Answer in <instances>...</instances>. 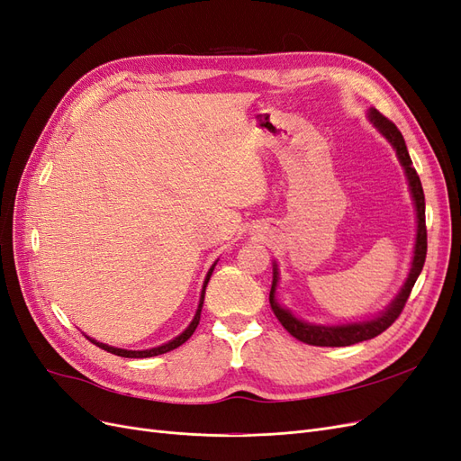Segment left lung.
I'll return each instance as SVG.
<instances>
[{
	"mask_svg": "<svg viewBox=\"0 0 461 461\" xmlns=\"http://www.w3.org/2000/svg\"><path fill=\"white\" fill-rule=\"evenodd\" d=\"M369 121L375 124L376 131H379L386 140L393 144L396 149V156L406 171L408 176V185L411 198L415 203V212H417V236H415V249H413V259H411V269L410 275L403 283L402 290L398 292V296L390 302L386 310H383L379 315L369 319V321H359V323H346V325H313V323H305V321L296 319L288 310H285L281 303L275 300V290L278 283V271L276 265H273V285H271V294H269V303L271 310L276 315V319L281 321V325L292 334V337L298 339L300 342L312 344V346H330V348H339V346H352L357 342H364L369 339L379 337L383 330H386L390 325L394 323L398 315L402 313L403 305H406L411 288L420 276L425 258H427V227H425V194L420 175L415 173L411 167V158L408 153L406 142H403L402 132L396 129V124L393 121H388L383 113H379L376 109H369Z\"/></svg>",
	"mask_w": 461,
	"mask_h": 461,
	"instance_id": "left-lung-1",
	"label": "left lung"
}]
</instances>
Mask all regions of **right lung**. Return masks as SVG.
I'll return each instance as SVG.
<instances>
[{
	"instance_id": "add662e5",
	"label": "right lung",
	"mask_w": 461,
	"mask_h": 461,
	"mask_svg": "<svg viewBox=\"0 0 461 461\" xmlns=\"http://www.w3.org/2000/svg\"><path fill=\"white\" fill-rule=\"evenodd\" d=\"M213 269H215V263L212 265V269L207 271V276H205V281H203V288H202V296H200V303H198V310H196V315H194V319H192V323L186 327V330L185 332H180L176 339H173V340H169L167 344H163V346H158V348H151V350H122V348H113V346H107V344H102V342H97V340H94V339H90V337H86L90 342H94L95 346H100L102 350H105V352H111V354H115V356H121V357H153V356H159V354H167V352H171V350H175V348H178L180 344H185L192 334H194V330H196V327H198V323H200V313H202V305H203V296H205V286H207V283H209V276H212V273H213Z\"/></svg>"
}]
</instances>
